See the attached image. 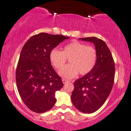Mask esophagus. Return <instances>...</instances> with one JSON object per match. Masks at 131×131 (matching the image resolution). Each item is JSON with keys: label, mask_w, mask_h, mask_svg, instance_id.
<instances>
[{"label": "esophagus", "mask_w": 131, "mask_h": 131, "mask_svg": "<svg viewBox=\"0 0 131 131\" xmlns=\"http://www.w3.org/2000/svg\"><path fill=\"white\" fill-rule=\"evenodd\" d=\"M62 82H63V84H66V83L68 82V81L66 80V79H62Z\"/></svg>", "instance_id": "34e87169"}]
</instances>
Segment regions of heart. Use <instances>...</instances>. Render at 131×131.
Wrapping results in <instances>:
<instances>
[{"label": "heart", "mask_w": 131, "mask_h": 131, "mask_svg": "<svg viewBox=\"0 0 131 131\" xmlns=\"http://www.w3.org/2000/svg\"><path fill=\"white\" fill-rule=\"evenodd\" d=\"M69 59L70 65L63 68L67 59ZM49 59L55 69L61 70L58 73L62 77L72 79L79 73L84 75L90 72L97 60L96 49L80 42L73 41L67 44L61 51L53 49L49 53Z\"/></svg>", "instance_id": "obj_1"}]
</instances>
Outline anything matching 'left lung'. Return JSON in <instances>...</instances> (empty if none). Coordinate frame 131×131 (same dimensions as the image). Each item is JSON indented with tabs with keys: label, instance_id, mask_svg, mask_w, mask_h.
<instances>
[{
	"label": "left lung",
	"instance_id": "obj_1",
	"mask_svg": "<svg viewBox=\"0 0 131 131\" xmlns=\"http://www.w3.org/2000/svg\"><path fill=\"white\" fill-rule=\"evenodd\" d=\"M95 46L97 60L92 70L74 82L71 100L76 108L84 113H93L102 106L114 85L115 65L106 44L96 37L79 38Z\"/></svg>",
	"mask_w": 131,
	"mask_h": 131
}]
</instances>
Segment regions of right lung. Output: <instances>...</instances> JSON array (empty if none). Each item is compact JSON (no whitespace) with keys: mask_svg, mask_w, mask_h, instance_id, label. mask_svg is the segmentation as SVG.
Here are the masks:
<instances>
[{"mask_svg":"<svg viewBox=\"0 0 131 131\" xmlns=\"http://www.w3.org/2000/svg\"><path fill=\"white\" fill-rule=\"evenodd\" d=\"M69 37L40 33L30 37L20 53L16 69L18 91L31 111L43 113L56 103L55 93L64 86L49 59L50 52Z\"/></svg>","mask_w":131,"mask_h":131,"instance_id":"obj_1","label":"right lung"}]
</instances>
